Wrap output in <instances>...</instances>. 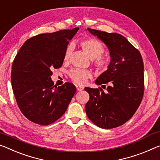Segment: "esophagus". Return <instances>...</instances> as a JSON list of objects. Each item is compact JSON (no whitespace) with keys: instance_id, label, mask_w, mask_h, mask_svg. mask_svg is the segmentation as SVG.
I'll return each instance as SVG.
<instances>
[{"instance_id":"esophagus-1","label":"esophagus","mask_w":160,"mask_h":160,"mask_svg":"<svg viewBox=\"0 0 160 160\" xmlns=\"http://www.w3.org/2000/svg\"><path fill=\"white\" fill-rule=\"evenodd\" d=\"M83 87H81V86H77V91H82V90H83Z\"/></svg>"}]
</instances>
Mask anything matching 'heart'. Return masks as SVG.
I'll use <instances>...</instances> for the list:
<instances>
[{
	"label": "heart",
	"mask_w": 160,
	"mask_h": 160,
	"mask_svg": "<svg viewBox=\"0 0 160 160\" xmlns=\"http://www.w3.org/2000/svg\"><path fill=\"white\" fill-rule=\"evenodd\" d=\"M81 47L87 53V54L94 60L93 63L99 72H104L110 66V59L107 56H103L104 52V47L103 44L98 39L93 37L82 38L79 41ZM73 51V46L68 45L66 48L63 56V60L67 61ZM69 77L73 82L77 84H84L88 78L92 77V73L87 70H82L75 68L70 72Z\"/></svg>",
	"instance_id": "heart-1"
}]
</instances>
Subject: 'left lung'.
<instances>
[{
	"mask_svg": "<svg viewBox=\"0 0 160 160\" xmlns=\"http://www.w3.org/2000/svg\"><path fill=\"white\" fill-rule=\"evenodd\" d=\"M109 49L111 63L97 80V85L109 83L107 92L102 88L86 87L89 100L85 106L88 119L103 129L124 124L138 109L144 90V63L141 53L120 34L88 28Z\"/></svg>",
	"mask_w": 160,
	"mask_h": 160,
	"instance_id": "1",
	"label": "left lung"
}]
</instances>
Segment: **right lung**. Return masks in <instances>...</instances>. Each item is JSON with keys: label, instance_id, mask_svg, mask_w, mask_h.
<instances>
[{"label": "right lung", "instance_id": "add662e5", "mask_svg": "<svg viewBox=\"0 0 160 160\" xmlns=\"http://www.w3.org/2000/svg\"><path fill=\"white\" fill-rule=\"evenodd\" d=\"M78 28L38 34L21 46L12 64L11 84L17 104L24 116L46 126L64 114L76 93L75 86L54 85L53 68H60L68 41Z\"/></svg>", "mask_w": 160, "mask_h": 160}]
</instances>
